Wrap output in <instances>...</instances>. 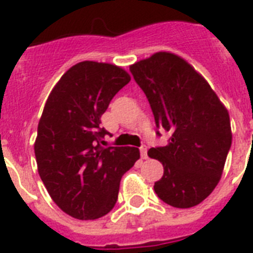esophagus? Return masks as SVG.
Segmentation results:
<instances>
[{
	"label": "esophagus",
	"mask_w": 253,
	"mask_h": 253,
	"mask_svg": "<svg viewBox=\"0 0 253 253\" xmlns=\"http://www.w3.org/2000/svg\"><path fill=\"white\" fill-rule=\"evenodd\" d=\"M140 155H142V159H147V146H142L140 147Z\"/></svg>",
	"instance_id": "34e87169"
}]
</instances>
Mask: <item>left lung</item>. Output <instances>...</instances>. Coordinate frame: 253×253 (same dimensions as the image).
Wrapping results in <instances>:
<instances>
[{"instance_id": "left-lung-1", "label": "left lung", "mask_w": 253, "mask_h": 253, "mask_svg": "<svg viewBox=\"0 0 253 253\" xmlns=\"http://www.w3.org/2000/svg\"><path fill=\"white\" fill-rule=\"evenodd\" d=\"M130 71L156 127L170 134L166 147L148 151L164 167L155 192L173 208H193L210 196L223 172L232 140L227 109L208 81L174 53L156 52Z\"/></svg>"}]
</instances>
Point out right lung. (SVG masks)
<instances>
[{
    "mask_svg": "<svg viewBox=\"0 0 253 253\" xmlns=\"http://www.w3.org/2000/svg\"><path fill=\"white\" fill-rule=\"evenodd\" d=\"M130 75L117 65L81 61L49 93L34 144L47 192L68 215H106L118 200L119 182L140 158L135 147H102L101 115Z\"/></svg>",
    "mask_w": 253,
    "mask_h": 253,
    "instance_id": "obj_1",
    "label": "right lung"
}]
</instances>
